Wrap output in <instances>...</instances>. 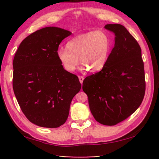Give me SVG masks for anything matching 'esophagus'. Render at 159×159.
<instances>
[{"instance_id":"34e87169","label":"esophagus","mask_w":159,"mask_h":159,"mask_svg":"<svg viewBox=\"0 0 159 159\" xmlns=\"http://www.w3.org/2000/svg\"><path fill=\"white\" fill-rule=\"evenodd\" d=\"M79 81H80V83H83V80H84V77L83 76H79Z\"/></svg>"}]
</instances>
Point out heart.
<instances>
[{
	"label": "heart",
	"mask_w": 159,
	"mask_h": 159,
	"mask_svg": "<svg viewBox=\"0 0 159 159\" xmlns=\"http://www.w3.org/2000/svg\"><path fill=\"white\" fill-rule=\"evenodd\" d=\"M111 47V39L105 31H91L69 40L67 48L57 49V57L67 71L76 70L79 58L83 70L90 68L92 71H97L102 70L107 62Z\"/></svg>",
	"instance_id": "b5f03b06"
}]
</instances>
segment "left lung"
Instances as JSON below:
<instances>
[{"label": "left lung", "mask_w": 159, "mask_h": 159, "mask_svg": "<svg viewBox=\"0 0 159 159\" xmlns=\"http://www.w3.org/2000/svg\"><path fill=\"white\" fill-rule=\"evenodd\" d=\"M104 28L115 34L114 47L102 70L83 80V90L94 119L112 126L140 106L145 92V71L141 48L126 28L120 24Z\"/></svg>", "instance_id": "left-lung-1"}]
</instances>
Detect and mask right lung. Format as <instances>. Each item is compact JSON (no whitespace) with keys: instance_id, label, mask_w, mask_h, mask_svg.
Returning a JSON list of instances; mask_svg holds the SVG:
<instances>
[{"instance_id":"obj_1","label":"right lung","mask_w":159,"mask_h":159,"mask_svg":"<svg viewBox=\"0 0 159 159\" xmlns=\"http://www.w3.org/2000/svg\"><path fill=\"white\" fill-rule=\"evenodd\" d=\"M70 31L46 27L23 40L13 60V89L30 122L46 128L64 124L74 97L81 88L77 76L66 71L57 51Z\"/></svg>"}]
</instances>
